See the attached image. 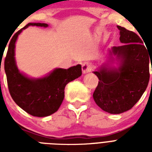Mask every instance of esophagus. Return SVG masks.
<instances>
[{
    "instance_id": "obj_1",
    "label": "esophagus",
    "mask_w": 152,
    "mask_h": 152,
    "mask_svg": "<svg viewBox=\"0 0 152 152\" xmlns=\"http://www.w3.org/2000/svg\"><path fill=\"white\" fill-rule=\"evenodd\" d=\"M91 71V66L88 62H83L82 64V72L83 74L88 73Z\"/></svg>"
}]
</instances>
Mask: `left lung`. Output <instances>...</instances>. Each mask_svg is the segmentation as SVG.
<instances>
[{
	"mask_svg": "<svg viewBox=\"0 0 152 152\" xmlns=\"http://www.w3.org/2000/svg\"><path fill=\"white\" fill-rule=\"evenodd\" d=\"M118 28L122 45L108 50L107 63L93 72L99 80L93 94L95 103L102 110L113 114L129 110L141 98L148 84L152 57L143 39L125 27ZM114 60L118 67L113 65Z\"/></svg>",
	"mask_w": 152,
	"mask_h": 152,
	"instance_id": "obj_1",
	"label": "left lung"
}]
</instances>
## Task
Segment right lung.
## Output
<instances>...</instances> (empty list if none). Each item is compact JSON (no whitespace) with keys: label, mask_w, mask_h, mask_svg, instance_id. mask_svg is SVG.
Returning a JSON list of instances; mask_svg holds the SVG:
<instances>
[{"label":"right lung","mask_w":152,"mask_h":152,"mask_svg":"<svg viewBox=\"0 0 152 152\" xmlns=\"http://www.w3.org/2000/svg\"><path fill=\"white\" fill-rule=\"evenodd\" d=\"M29 26L47 27L48 24L29 23L13 35L4 60V71L8 90L15 103L31 115L47 117L57 111L61 105L67 83L81 76V65L68 69L57 68L40 78H31L21 72L15 62V42L23 30Z\"/></svg>","instance_id":"right-lung-1"}]
</instances>
